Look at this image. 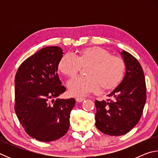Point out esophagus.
Segmentation results:
<instances>
[{"mask_svg":"<svg viewBox=\"0 0 158 158\" xmlns=\"http://www.w3.org/2000/svg\"><path fill=\"white\" fill-rule=\"evenodd\" d=\"M85 100V98H82V97H77L76 98V101L78 102H83Z\"/></svg>","mask_w":158,"mask_h":158,"instance_id":"34e87169","label":"esophagus"}]
</instances>
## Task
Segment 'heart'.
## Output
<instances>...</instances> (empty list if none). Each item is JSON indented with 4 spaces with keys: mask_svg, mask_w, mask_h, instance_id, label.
I'll return each mask as SVG.
<instances>
[{
    "mask_svg": "<svg viewBox=\"0 0 158 158\" xmlns=\"http://www.w3.org/2000/svg\"><path fill=\"white\" fill-rule=\"evenodd\" d=\"M89 65L85 70L87 76L74 77L68 83L71 95H85L98 91L100 86L104 90L113 89L121 81L125 70L123 59L98 47L86 48L77 56L66 53L60 58L58 68L64 75L73 77L81 65Z\"/></svg>",
    "mask_w": 158,
    "mask_h": 158,
    "instance_id": "heart-1",
    "label": "heart"
}]
</instances>
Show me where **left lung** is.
<instances>
[{
	"instance_id": "left-lung-1",
	"label": "left lung",
	"mask_w": 158,
	"mask_h": 158,
	"mask_svg": "<svg viewBox=\"0 0 158 158\" xmlns=\"http://www.w3.org/2000/svg\"><path fill=\"white\" fill-rule=\"evenodd\" d=\"M126 71L123 81L107 95L111 99L95 100V126L111 136L127 133L138 123L146 100L143 69L136 58L125 51L121 52Z\"/></svg>"
}]
</instances>
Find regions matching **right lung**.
Masks as SVG:
<instances>
[{
  "label": "right lung",
  "mask_w": 158,
  "mask_h": 158,
  "mask_svg": "<svg viewBox=\"0 0 158 158\" xmlns=\"http://www.w3.org/2000/svg\"><path fill=\"white\" fill-rule=\"evenodd\" d=\"M63 53L58 47L41 49L21 64L15 76V113L26 132L44 142L65 135L75 105L74 98L55 100L66 90L57 73Z\"/></svg>",
  "instance_id": "add662e5"
}]
</instances>
